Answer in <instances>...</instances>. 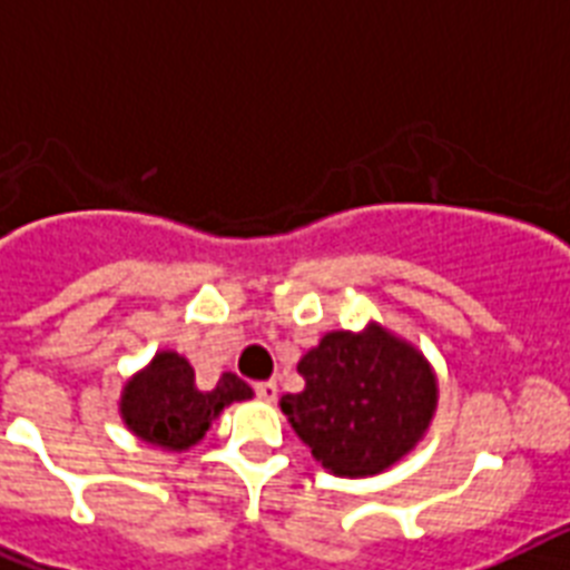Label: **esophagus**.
I'll return each mask as SVG.
<instances>
[{
    "instance_id": "obj_1",
    "label": "esophagus",
    "mask_w": 570,
    "mask_h": 570,
    "mask_svg": "<svg viewBox=\"0 0 570 570\" xmlns=\"http://www.w3.org/2000/svg\"><path fill=\"white\" fill-rule=\"evenodd\" d=\"M254 395L261 397V401H275V397H277V386H275V381H261V383H254Z\"/></svg>"
}]
</instances>
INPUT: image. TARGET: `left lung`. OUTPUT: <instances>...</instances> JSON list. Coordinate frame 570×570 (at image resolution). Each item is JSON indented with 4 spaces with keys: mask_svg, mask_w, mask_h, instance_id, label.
<instances>
[{
    "mask_svg": "<svg viewBox=\"0 0 570 570\" xmlns=\"http://www.w3.org/2000/svg\"><path fill=\"white\" fill-rule=\"evenodd\" d=\"M304 390L281 410L322 465L340 478L390 469L424 436L436 410V377L406 342L374 325L333 331L298 363Z\"/></svg>",
    "mask_w": 570,
    "mask_h": 570,
    "instance_id": "1",
    "label": "left lung"
}]
</instances>
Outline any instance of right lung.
<instances>
[{"mask_svg": "<svg viewBox=\"0 0 570 570\" xmlns=\"http://www.w3.org/2000/svg\"><path fill=\"white\" fill-rule=\"evenodd\" d=\"M245 397H252V386L230 372L222 374L216 390L198 392L193 365L173 351H164L151 360L146 372L128 381L119 410L125 424L142 442L187 451L205 436L210 421L225 406Z\"/></svg>", "mask_w": 570, "mask_h": 570, "instance_id": "right-lung-1", "label": "right lung"}]
</instances>
